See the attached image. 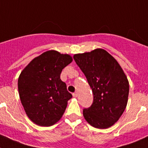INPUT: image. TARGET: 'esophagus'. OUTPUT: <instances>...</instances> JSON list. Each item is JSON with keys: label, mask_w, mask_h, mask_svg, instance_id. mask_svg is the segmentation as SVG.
Returning <instances> with one entry per match:
<instances>
[{"label": "esophagus", "mask_w": 148, "mask_h": 148, "mask_svg": "<svg viewBox=\"0 0 148 148\" xmlns=\"http://www.w3.org/2000/svg\"><path fill=\"white\" fill-rule=\"evenodd\" d=\"M73 97H74V98H76L77 96H78V92H74V93L73 94Z\"/></svg>", "instance_id": "34e87169"}]
</instances>
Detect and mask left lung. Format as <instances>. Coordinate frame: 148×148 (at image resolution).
Wrapping results in <instances>:
<instances>
[{
	"instance_id": "1",
	"label": "left lung",
	"mask_w": 148,
	"mask_h": 148,
	"mask_svg": "<svg viewBox=\"0 0 148 148\" xmlns=\"http://www.w3.org/2000/svg\"><path fill=\"white\" fill-rule=\"evenodd\" d=\"M73 58L93 93V102L84 109V117L95 128L113 126L124 113L129 95V82L121 66L103 49L75 54Z\"/></svg>"
}]
</instances>
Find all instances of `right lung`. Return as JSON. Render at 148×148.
I'll return each instance as SVG.
<instances>
[{"instance_id":"obj_1","label":"right lung","mask_w":148,"mask_h":148,"mask_svg":"<svg viewBox=\"0 0 148 148\" xmlns=\"http://www.w3.org/2000/svg\"><path fill=\"white\" fill-rule=\"evenodd\" d=\"M72 61L70 55L49 50L32 60L21 73L18 81L21 101L36 125L52 126L62 117L73 96L60 75Z\"/></svg>"}]
</instances>
